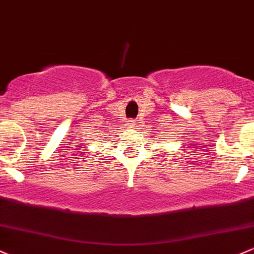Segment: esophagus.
Returning <instances> with one entry per match:
<instances>
[{
  "label": "esophagus",
  "mask_w": 254,
  "mask_h": 254,
  "mask_svg": "<svg viewBox=\"0 0 254 254\" xmlns=\"http://www.w3.org/2000/svg\"><path fill=\"white\" fill-rule=\"evenodd\" d=\"M134 124H135V122L133 121V120H128L127 124H126V126H127L128 128H133V127H134Z\"/></svg>",
  "instance_id": "esophagus-1"
}]
</instances>
